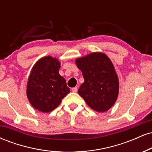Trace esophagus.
Wrapping results in <instances>:
<instances>
[{
  "label": "esophagus",
  "mask_w": 152,
  "mask_h": 152,
  "mask_svg": "<svg viewBox=\"0 0 152 152\" xmlns=\"http://www.w3.org/2000/svg\"><path fill=\"white\" fill-rule=\"evenodd\" d=\"M72 91L74 92V93H76V92L78 91V88L77 87H74V88H72Z\"/></svg>",
  "instance_id": "esophagus-1"
}]
</instances>
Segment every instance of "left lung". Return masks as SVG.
Instances as JSON below:
<instances>
[{
	"label": "left lung",
	"instance_id": "1",
	"mask_svg": "<svg viewBox=\"0 0 152 152\" xmlns=\"http://www.w3.org/2000/svg\"><path fill=\"white\" fill-rule=\"evenodd\" d=\"M76 64L84 78L78 93L94 111H108L118 94V76L111 60L99 52L77 58Z\"/></svg>",
	"mask_w": 152,
	"mask_h": 152
}]
</instances>
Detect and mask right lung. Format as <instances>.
<instances>
[{"label": "right lung", "instance_id": "add662e5", "mask_svg": "<svg viewBox=\"0 0 152 152\" xmlns=\"http://www.w3.org/2000/svg\"><path fill=\"white\" fill-rule=\"evenodd\" d=\"M59 69L60 62L51 56L40 59L33 67L27 84V96L38 111H53L70 92L65 78L59 74Z\"/></svg>", "mask_w": 152, "mask_h": 152}]
</instances>
